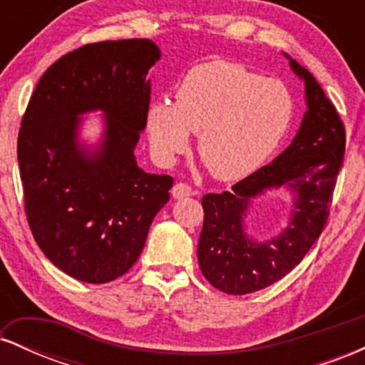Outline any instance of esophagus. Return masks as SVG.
Segmentation results:
<instances>
[{"instance_id": "34e87169", "label": "esophagus", "mask_w": 365, "mask_h": 365, "mask_svg": "<svg viewBox=\"0 0 365 365\" xmlns=\"http://www.w3.org/2000/svg\"><path fill=\"white\" fill-rule=\"evenodd\" d=\"M171 194H173L175 199H183V197L194 195V192L187 183H175L173 188H171Z\"/></svg>"}]
</instances>
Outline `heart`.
<instances>
[{
	"instance_id": "b5f03b06",
	"label": "heart",
	"mask_w": 365,
	"mask_h": 365,
	"mask_svg": "<svg viewBox=\"0 0 365 365\" xmlns=\"http://www.w3.org/2000/svg\"><path fill=\"white\" fill-rule=\"evenodd\" d=\"M292 120L293 96L282 81L217 60L194 66L177 87L175 103L150 104L145 128L163 165L185 154L190 133H197V150L212 177L233 182L273 156Z\"/></svg>"
}]
</instances>
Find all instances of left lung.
<instances>
[{
    "mask_svg": "<svg viewBox=\"0 0 365 365\" xmlns=\"http://www.w3.org/2000/svg\"><path fill=\"white\" fill-rule=\"evenodd\" d=\"M284 56L305 87L307 111L299 132L273 163L235 183L232 192L202 197L204 225L197 259L204 278L228 295L262 290L302 261L328 220L345 154V128L336 108L309 70ZM282 187L292 194L287 226L271 239L250 237L245 220L253 200Z\"/></svg>",
    "mask_w": 365,
    "mask_h": 365,
    "instance_id": "1",
    "label": "left lung"
}]
</instances>
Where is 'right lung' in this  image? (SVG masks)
<instances>
[{
    "label": "right lung",
    "instance_id": "1",
    "mask_svg": "<svg viewBox=\"0 0 365 365\" xmlns=\"http://www.w3.org/2000/svg\"><path fill=\"white\" fill-rule=\"evenodd\" d=\"M161 58L149 39L103 41L46 70L19 132L25 215L58 269L108 283L135 264L173 178L145 173L133 150L145 128L149 70ZM99 110L98 145L80 139L83 114Z\"/></svg>",
    "mask_w": 365,
    "mask_h": 365
}]
</instances>
